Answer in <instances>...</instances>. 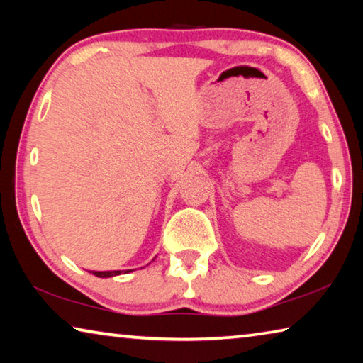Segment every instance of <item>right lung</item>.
<instances>
[{
    "label": "right lung",
    "instance_id": "obj_1",
    "mask_svg": "<svg viewBox=\"0 0 363 363\" xmlns=\"http://www.w3.org/2000/svg\"><path fill=\"white\" fill-rule=\"evenodd\" d=\"M123 270H104V272H99V270H91V274H94L96 277L101 279H107V277H115V275H120ZM131 272V270H125V274Z\"/></svg>",
    "mask_w": 363,
    "mask_h": 363
}]
</instances>
